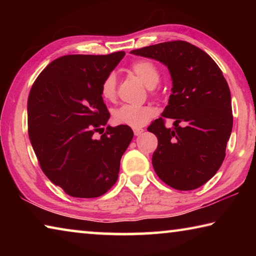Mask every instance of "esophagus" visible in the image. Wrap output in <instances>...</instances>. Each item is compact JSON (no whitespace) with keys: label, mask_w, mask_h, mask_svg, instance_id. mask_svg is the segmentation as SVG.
<instances>
[{"label":"esophagus","mask_w":256,"mask_h":256,"mask_svg":"<svg viewBox=\"0 0 256 256\" xmlns=\"http://www.w3.org/2000/svg\"><path fill=\"white\" fill-rule=\"evenodd\" d=\"M144 128H133V133H134V136H140V134L144 132Z\"/></svg>","instance_id":"obj_1"}]
</instances>
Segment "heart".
Returning <instances> with one entry per match:
<instances>
[{
  "label": "heart",
  "instance_id": "1",
  "mask_svg": "<svg viewBox=\"0 0 256 256\" xmlns=\"http://www.w3.org/2000/svg\"><path fill=\"white\" fill-rule=\"evenodd\" d=\"M130 71L136 74L148 88H154L160 80V71L152 60L141 58L130 66ZM100 94L107 102L114 100L116 97V76L108 73L100 84ZM154 110L151 106L122 105L112 112V120L116 124L128 125L131 128H141L154 116Z\"/></svg>",
  "mask_w": 256,
  "mask_h": 256
}]
</instances>
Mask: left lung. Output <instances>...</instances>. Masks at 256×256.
<instances>
[{"label":"left lung","instance_id":"1","mask_svg":"<svg viewBox=\"0 0 256 256\" xmlns=\"http://www.w3.org/2000/svg\"><path fill=\"white\" fill-rule=\"evenodd\" d=\"M132 54L168 68L172 92L162 116L148 131L158 138L152 154L156 174L180 190L206 184L222 166L232 128L230 90L222 71L204 50L184 40L134 50ZM176 120L164 126V118Z\"/></svg>","mask_w":256,"mask_h":256}]
</instances>
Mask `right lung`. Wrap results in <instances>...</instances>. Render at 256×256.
<instances>
[{
	"instance_id": "add662e5",
	"label": "right lung",
	"mask_w": 256,
	"mask_h": 256,
	"mask_svg": "<svg viewBox=\"0 0 256 256\" xmlns=\"http://www.w3.org/2000/svg\"><path fill=\"white\" fill-rule=\"evenodd\" d=\"M66 55L42 71L28 97V133L44 174L73 198H98L118 178L120 164L133 138L128 125L107 126L100 84L124 58Z\"/></svg>"
}]
</instances>
